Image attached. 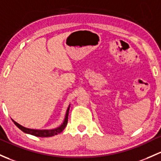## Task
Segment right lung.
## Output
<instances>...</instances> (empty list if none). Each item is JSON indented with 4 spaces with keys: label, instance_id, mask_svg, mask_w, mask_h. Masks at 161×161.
<instances>
[{
    "label": "right lung",
    "instance_id": "add662e5",
    "mask_svg": "<svg viewBox=\"0 0 161 161\" xmlns=\"http://www.w3.org/2000/svg\"><path fill=\"white\" fill-rule=\"evenodd\" d=\"M69 108H70V105H69V107H68L67 111H66V114H65V119H64L63 123H62V125H61V126H59L58 127L55 128V129H52V130L29 129V128H26V127H25V126H22L21 125H20L19 123H18L17 122L13 120V119H12V121L14 122V124L16 125V126L21 130V131L24 132V133H28V134L33 135V136H39V137H49V136H55V135H57V134H58V133H60L61 132L63 131L64 129L65 128V126H67Z\"/></svg>",
    "mask_w": 161,
    "mask_h": 161
}]
</instances>
